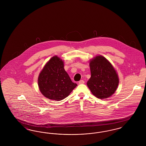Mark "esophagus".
Wrapping results in <instances>:
<instances>
[{"label":"esophagus","instance_id":"34e87169","mask_svg":"<svg viewBox=\"0 0 146 146\" xmlns=\"http://www.w3.org/2000/svg\"><path fill=\"white\" fill-rule=\"evenodd\" d=\"M84 83H85V82L83 80H80L79 82V84H84Z\"/></svg>","mask_w":146,"mask_h":146}]
</instances>
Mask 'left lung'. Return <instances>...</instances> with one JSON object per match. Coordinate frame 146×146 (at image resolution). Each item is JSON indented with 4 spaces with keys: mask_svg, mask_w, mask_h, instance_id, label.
I'll return each instance as SVG.
<instances>
[{
    "mask_svg": "<svg viewBox=\"0 0 146 146\" xmlns=\"http://www.w3.org/2000/svg\"><path fill=\"white\" fill-rule=\"evenodd\" d=\"M91 77L87 85L91 93L98 98L111 97L117 90L119 83L118 73L111 63L102 55L89 61Z\"/></svg>",
    "mask_w": 146,
    "mask_h": 146,
    "instance_id": "8db88e82",
    "label": "left lung"
}]
</instances>
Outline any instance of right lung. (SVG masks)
Segmentation results:
<instances>
[{
	"mask_svg": "<svg viewBox=\"0 0 146 146\" xmlns=\"http://www.w3.org/2000/svg\"><path fill=\"white\" fill-rule=\"evenodd\" d=\"M38 83L42 95L57 101L68 96L77 86L64 69L63 61L57 56L45 64L39 74Z\"/></svg>",
	"mask_w": 146,
	"mask_h": 146,
	"instance_id": "1",
	"label": "right lung"
}]
</instances>
